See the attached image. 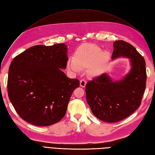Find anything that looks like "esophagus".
I'll return each mask as SVG.
<instances>
[{
  "mask_svg": "<svg viewBox=\"0 0 155 155\" xmlns=\"http://www.w3.org/2000/svg\"><path fill=\"white\" fill-rule=\"evenodd\" d=\"M86 84H87V82L85 79H81V80L80 81V86L81 87H85Z\"/></svg>",
  "mask_w": 155,
  "mask_h": 155,
  "instance_id": "34e87169",
  "label": "esophagus"
}]
</instances>
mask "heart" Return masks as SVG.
<instances>
[{"mask_svg":"<svg viewBox=\"0 0 155 155\" xmlns=\"http://www.w3.org/2000/svg\"><path fill=\"white\" fill-rule=\"evenodd\" d=\"M109 53L101 51L98 46L87 44L76 51L74 61L68 63V67L74 72H79L81 68H86L89 77L95 78L100 76L109 59Z\"/></svg>","mask_w":155,"mask_h":155,"instance_id":"heart-1","label":"heart"}]
</instances>
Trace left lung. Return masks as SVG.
<instances>
[{
    "label": "left lung",
    "mask_w": 155,
    "mask_h": 155,
    "mask_svg": "<svg viewBox=\"0 0 155 155\" xmlns=\"http://www.w3.org/2000/svg\"><path fill=\"white\" fill-rule=\"evenodd\" d=\"M113 46L112 59L129 58L131 66L129 73L118 81L103 74L85 86L87 101L93 114L109 123L126 118L140 107L147 78L145 59L133 45L120 40L114 42Z\"/></svg>",
    "instance_id": "obj_1"
}]
</instances>
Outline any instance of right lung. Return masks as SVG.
I'll list each match as a JSON object with an SVG mask.
<instances>
[{
	"mask_svg": "<svg viewBox=\"0 0 155 155\" xmlns=\"http://www.w3.org/2000/svg\"><path fill=\"white\" fill-rule=\"evenodd\" d=\"M67 46L36 45L13 59L9 68L8 93L22 119L36 126L58 123L67 112L77 79H70L67 68Z\"/></svg>",
	"mask_w": 155,
	"mask_h": 155,
	"instance_id": "obj_1",
	"label": "right lung"
}]
</instances>
